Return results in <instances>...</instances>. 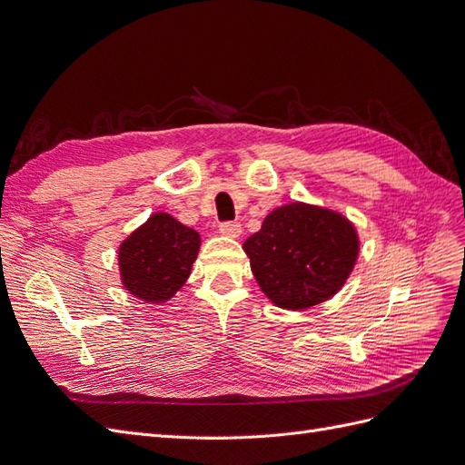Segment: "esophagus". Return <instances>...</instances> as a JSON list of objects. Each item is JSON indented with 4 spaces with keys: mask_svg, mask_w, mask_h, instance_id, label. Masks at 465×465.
Instances as JSON below:
<instances>
[{
    "mask_svg": "<svg viewBox=\"0 0 465 465\" xmlns=\"http://www.w3.org/2000/svg\"><path fill=\"white\" fill-rule=\"evenodd\" d=\"M219 232L224 236H231V238H238L242 232V227L238 223H221L219 224Z\"/></svg>",
    "mask_w": 465,
    "mask_h": 465,
    "instance_id": "obj_1",
    "label": "esophagus"
}]
</instances>
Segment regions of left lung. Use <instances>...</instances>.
<instances>
[{"label":"left lung","mask_w":465,"mask_h":465,"mask_svg":"<svg viewBox=\"0 0 465 465\" xmlns=\"http://www.w3.org/2000/svg\"><path fill=\"white\" fill-rule=\"evenodd\" d=\"M242 248L267 299L285 311H306L345 285L359 234L333 209L292 202L273 209Z\"/></svg>","instance_id":"8db88e82"}]
</instances>
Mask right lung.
I'll use <instances>...</instances> for the list:
<instances>
[{"label":"right lung","mask_w":465,"mask_h":465,"mask_svg":"<svg viewBox=\"0 0 465 465\" xmlns=\"http://www.w3.org/2000/svg\"><path fill=\"white\" fill-rule=\"evenodd\" d=\"M200 244L198 231L163 211L153 213L120 244L122 285L145 302H166L186 283Z\"/></svg>","instance_id":"1"}]
</instances>
